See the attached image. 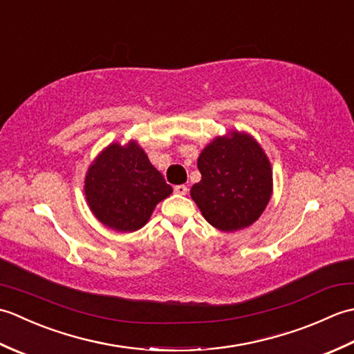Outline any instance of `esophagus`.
I'll use <instances>...</instances> for the list:
<instances>
[{"label":"esophagus","mask_w":354,"mask_h":354,"mask_svg":"<svg viewBox=\"0 0 354 354\" xmlns=\"http://www.w3.org/2000/svg\"><path fill=\"white\" fill-rule=\"evenodd\" d=\"M175 193L176 194H181V196H185L187 192H189V189H187V185H175Z\"/></svg>","instance_id":"obj_1"}]
</instances>
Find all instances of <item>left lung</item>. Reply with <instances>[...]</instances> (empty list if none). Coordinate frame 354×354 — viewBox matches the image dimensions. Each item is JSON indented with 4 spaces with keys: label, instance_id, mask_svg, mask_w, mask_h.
Segmentation results:
<instances>
[{
    "label": "left lung",
    "instance_id": "left-lung-1",
    "mask_svg": "<svg viewBox=\"0 0 354 354\" xmlns=\"http://www.w3.org/2000/svg\"><path fill=\"white\" fill-rule=\"evenodd\" d=\"M202 179L190 196L205 221L223 232L251 227L272 196V167L251 133L231 129L214 137L198 158Z\"/></svg>",
    "mask_w": 354,
    "mask_h": 354
}]
</instances>
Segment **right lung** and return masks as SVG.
<instances>
[{"mask_svg": "<svg viewBox=\"0 0 354 354\" xmlns=\"http://www.w3.org/2000/svg\"><path fill=\"white\" fill-rule=\"evenodd\" d=\"M85 199L104 227L132 232L145 227L173 189L149 161L138 141L111 142L89 164Z\"/></svg>", "mask_w": 354, "mask_h": 354, "instance_id": "1", "label": "right lung"}]
</instances>
